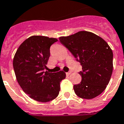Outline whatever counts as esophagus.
I'll use <instances>...</instances> for the list:
<instances>
[{"mask_svg":"<svg viewBox=\"0 0 124 124\" xmlns=\"http://www.w3.org/2000/svg\"><path fill=\"white\" fill-rule=\"evenodd\" d=\"M71 74V72H67V73H66V74H67V76H69V75H70Z\"/></svg>","mask_w":124,"mask_h":124,"instance_id":"1","label":"esophagus"}]
</instances>
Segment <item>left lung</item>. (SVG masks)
<instances>
[{
	"mask_svg": "<svg viewBox=\"0 0 124 124\" xmlns=\"http://www.w3.org/2000/svg\"><path fill=\"white\" fill-rule=\"evenodd\" d=\"M59 41L82 66L81 81L73 86L78 97L91 99L106 88L113 72V52L102 38L88 31H79Z\"/></svg>",
	"mask_w": 124,
	"mask_h": 124,
	"instance_id": "obj_1",
	"label": "left lung"
}]
</instances>
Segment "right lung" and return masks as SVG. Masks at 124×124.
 Listing matches in <instances>:
<instances>
[{
  "label": "right lung",
  "mask_w": 124,
  "mask_h": 124,
  "mask_svg": "<svg viewBox=\"0 0 124 124\" xmlns=\"http://www.w3.org/2000/svg\"><path fill=\"white\" fill-rule=\"evenodd\" d=\"M57 41L46 36H31L20 45L14 56L13 68L18 83L25 93L39 102L55 99L59 93L60 81L65 78L62 71H44L50 46Z\"/></svg>",
  "instance_id": "right-lung-1"
}]
</instances>
